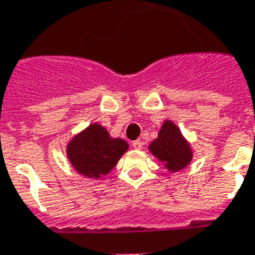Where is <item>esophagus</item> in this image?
I'll list each match as a JSON object with an SVG mask.
<instances>
[{"instance_id": "1", "label": "esophagus", "mask_w": 255, "mask_h": 255, "mask_svg": "<svg viewBox=\"0 0 255 255\" xmlns=\"http://www.w3.org/2000/svg\"><path fill=\"white\" fill-rule=\"evenodd\" d=\"M142 145H144V141H141V140H134V141H132V146L134 149H141Z\"/></svg>"}]
</instances>
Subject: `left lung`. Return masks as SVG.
Instances as JSON below:
<instances>
[{
  "mask_svg": "<svg viewBox=\"0 0 255 255\" xmlns=\"http://www.w3.org/2000/svg\"><path fill=\"white\" fill-rule=\"evenodd\" d=\"M150 152L165 163L170 171L182 170L191 161V149L181 131L171 122H165L158 132V137L149 145Z\"/></svg>",
  "mask_w": 255,
  "mask_h": 255,
  "instance_id": "obj_1",
  "label": "left lung"
}]
</instances>
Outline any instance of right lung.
Here are the masks:
<instances>
[{"label":"right lung","mask_w":255,"mask_h":255,"mask_svg":"<svg viewBox=\"0 0 255 255\" xmlns=\"http://www.w3.org/2000/svg\"><path fill=\"white\" fill-rule=\"evenodd\" d=\"M127 149L124 140L110 137L102 126L92 124L69 142L68 157L80 174L98 178L113 170Z\"/></svg>","instance_id":"add662e5"}]
</instances>
